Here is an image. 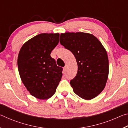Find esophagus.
I'll return each instance as SVG.
<instances>
[{"instance_id": "1", "label": "esophagus", "mask_w": 128, "mask_h": 128, "mask_svg": "<svg viewBox=\"0 0 128 128\" xmlns=\"http://www.w3.org/2000/svg\"><path fill=\"white\" fill-rule=\"evenodd\" d=\"M67 68H68V66H67V65H66V66H65L64 67V70L65 71L66 70Z\"/></svg>"}]
</instances>
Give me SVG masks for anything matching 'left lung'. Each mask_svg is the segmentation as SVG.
<instances>
[{
    "label": "left lung",
    "instance_id": "obj_1",
    "mask_svg": "<svg viewBox=\"0 0 128 128\" xmlns=\"http://www.w3.org/2000/svg\"><path fill=\"white\" fill-rule=\"evenodd\" d=\"M60 42L70 50L76 60L78 70L70 82L73 92L85 100H91L104 88L109 73L107 51L92 34L66 32L60 36Z\"/></svg>",
    "mask_w": 128,
    "mask_h": 128
}]
</instances>
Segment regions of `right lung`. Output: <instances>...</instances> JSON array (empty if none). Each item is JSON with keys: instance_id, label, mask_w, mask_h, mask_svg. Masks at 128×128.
<instances>
[{"instance_id": "1", "label": "right lung", "mask_w": 128, "mask_h": 128, "mask_svg": "<svg viewBox=\"0 0 128 128\" xmlns=\"http://www.w3.org/2000/svg\"><path fill=\"white\" fill-rule=\"evenodd\" d=\"M59 33H42L22 45L17 65L21 81L32 96L47 99L55 94L62 77V68L51 58L59 43Z\"/></svg>"}]
</instances>
